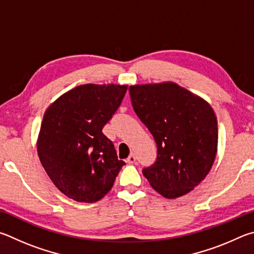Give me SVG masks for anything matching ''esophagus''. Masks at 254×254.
<instances>
[{"mask_svg":"<svg viewBox=\"0 0 254 254\" xmlns=\"http://www.w3.org/2000/svg\"><path fill=\"white\" fill-rule=\"evenodd\" d=\"M135 162H136L135 154H130L129 156H128V158H127V163L128 164H132V163H135Z\"/></svg>","mask_w":254,"mask_h":254,"instance_id":"esophagus-1","label":"esophagus"}]
</instances>
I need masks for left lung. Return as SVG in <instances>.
Returning <instances> with one entry per match:
<instances>
[{
  "mask_svg": "<svg viewBox=\"0 0 254 254\" xmlns=\"http://www.w3.org/2000/svg\"><path fill=\"white\" fill-rule=\"evenodd\" d=\"M138 118L152 132L157 158L143 174L166 198L190 193L211 171L217 152V120L207 101L175 82L129 87Z\"/></svg>",
  "mask_w": 254,
  "mask_h": 254,
  "instance_id": "left-lung-1",
  "label": "left lung"
}]
</instances>
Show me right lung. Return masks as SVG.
Wrapping results in <instances>:
<instances>
[{"label":"right lung","mask_w":254,"mask_h":254,"mask_svg":"<svg viewBox=\"0 0 254 254\" xmlns=\"http://www.w3.org/2000/svg\"><path fill=\"white\" fill-rule=\"evenodd\" d=\"M126 91L127 86L120 84H81L60 96L44 113L37 141L40 162L69 198L99 201L125 165L102 128Z\"/></svg>","instance_id":"right-lung-1"}]
</instances>
